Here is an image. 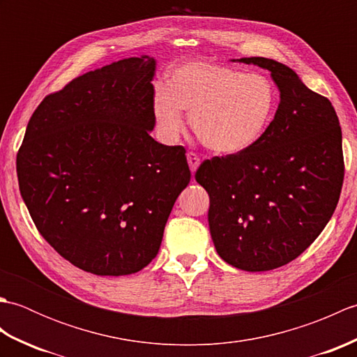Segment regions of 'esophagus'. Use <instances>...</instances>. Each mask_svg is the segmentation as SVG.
I'll return each instance as SVG.
<instances>
[{"instance_id": "34e87169", "label": "esophagus", "mask_w": 357, "mask_h": 357, "mask_svg": "<svg viewBox=\"0 0 357 357\" xmlns=\"http://www.w3.org/2000/svg\"><path fill=\"white\" fill-rule=\"evenodd\" d=\"M187 161H188V165H190L192 173H195L196 169H198L199 162H201V158L196 155L195 151H188V153H187Z\"/></svg>"}]
</instances>
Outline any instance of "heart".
I'll use <instances>...</instances> for the list:
<instances>
[{
    "mask_svg": "<svg viewBox=\"0 0 357 357\" xmlns=\"http://www.w3.org/2000/svg\"><path fill=\"white\" fill-rule=\"evenodd\" d=\"M278 95L262 73L193 61L170 75L169 90L158 89L153 113L165 139H176L184 128L181 110L190 113L192 130L202 146L231 155L259 141L275 116Z\"/></svg>",
    "mask_w": 357,
    "mask_h": 357,
    "instance_id": "heart-1",
    "label": "heart"
}]
</instances>
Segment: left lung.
<instances>
[{"label":"left lung","mask_w":357,"mask_h":357,"mask_svg":"<svg viewBox=\"0 0 357 357\" xmlns=\"http://www.w3.org/2000/svg\"><path fill=\"white\" fill-rule=\"evenodd\" d=\"M241 61L271 72L280 92L276 115L255 146L206 159L195 178L210 196L219 256L239 270L267 271L304 253L335 213L342 130L331 102L290 67L262 56Z\"/></svg>","instance_id":"1"}]
</instances>
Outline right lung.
I'll use <instances>...</instances> for the list:
<instances>
[{"instance_id":"1","label":"right lung","mask_w":357,"mask_h":357,"mask_svg":"<svg viewBox=\"0 0 357 357\" xmlns=\"http://www.w3.org/2000/svg\"><path fill=\"white\" fill-rule=\"evenodd\" d=\"M153 58L87 72L35 109L17 155L18 184L41 236L98 276L142 270L190 183L185 149L150 136Z\"/></svg>"}]
</instances>
